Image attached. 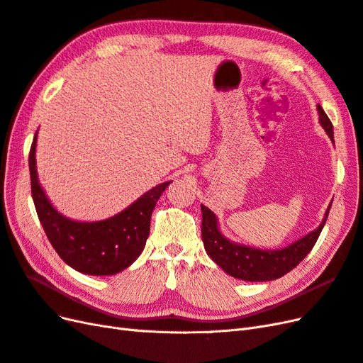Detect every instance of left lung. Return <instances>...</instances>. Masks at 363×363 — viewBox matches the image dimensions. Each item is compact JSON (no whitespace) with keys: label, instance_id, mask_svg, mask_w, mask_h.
<instances>
[{"label":"left lung","instance_id":"obj_1","mask_svg":"<svg viewBox=\"0 0 363 363\" xmlns=\"http://www.w3.org/2000/svg\"><path fill=\"white\" fill-rule=\"evenodd\" d=\"M320 113V124L325 130L328 138L333 139V124L328 119L323 107L318 104ZM332 204L328 206L323 223L309 235L303 236L296 242L284 247L281 250H259L247 245H240L227 239L218 227V219L215 213L201 204L203 221H201V238L206 252L212 257L218 267H221L228 276L245 281H269L283 277L284 274L292 271L298 263L309 255V251L316 244L323 227L327 221Z\"/></svg>","mask_w":363,"mask_h":363}]
</instances>
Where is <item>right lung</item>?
I'll list each match as a JSON object with an SVG mask.
<instances>
[{
    "label": "right lung",
    "mask_w": 363,
    "mask_h": 363,
    "mask_svg": "<svg viewBox=\"0 0 363 363\" xmlns=\"http://www.w3.org/2000/svg\"><path fill=\"white\" fill-rule=\"evenodd\" d=\"M36 139L28 156L31 196L39 221L62 260L89 276H113L128 268L145 247L152 208L171 182L157 184L118 215L95 223H80L52 207L38 180Z\"/></svg>",
    "instance_id": "right-lung-1"
}]
</instances>
